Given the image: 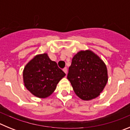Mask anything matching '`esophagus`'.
<instances>
[{
    "mask_svg": "<svg viewBox=\"0 0 130 130\" xmlns=\"http://www.w3.org/2000/svg\"><path fill=\"white\" fill-rule=\"evenodd\" d=\"M63 71H64V73H66V75H67V72H68V69H67V68H64L63 69Z\"/></svg>",
    "mask_w": 130,
    "mask_h": 130,
    "instance_id": "34e87169",
    "label": "esophagus"
}]
</instances>
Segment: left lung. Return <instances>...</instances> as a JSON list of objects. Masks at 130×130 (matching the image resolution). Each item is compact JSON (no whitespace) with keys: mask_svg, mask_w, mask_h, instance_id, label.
I'll return each mask as SVG.
<instances>
[{"mask_svg":"<svg viewBox=\"0 0 130 130\" xmlns=\"http://www.w3.org/2000/svg\"><path fill=\"white\" fill-rule=\"evenodd\" d=\"M68 79L75 94L83 100L100 96L108 81L107 70L104 61L90 50L80 51L73 57Z\"/></svg>","mask_w":130,"mask_h":130,"instance_id":"8db88e82","label":"left lung"}]
</instances>
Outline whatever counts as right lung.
<instances>
[{
  "mask_svg": "<svg viewBox=\"0 0 130 130\" xmlns=\"http://www.w3.org/2000/svg\"><path fill=\"white\" fill-rule=\"evenodd\" d=\"M65 75L57 62L52 61L47 53L36 55L27 63L23 73L26 89L40 98L50 96Z\"/></svg>",
  "mask_w": 130,
  "mask_h": 130,
  "instance_id": "obj_1",
  "label": "right lung"
}]
</instances>
